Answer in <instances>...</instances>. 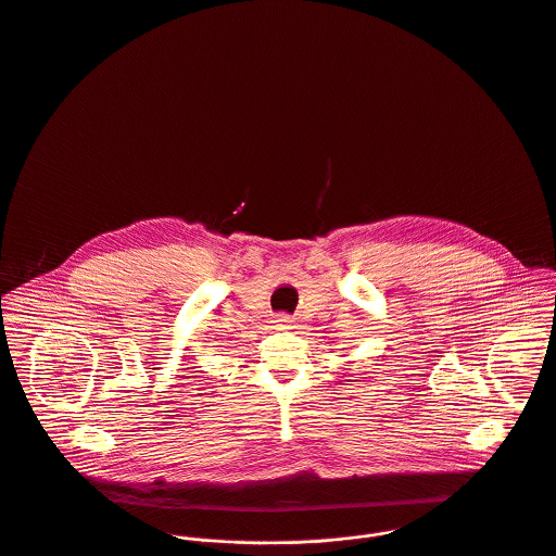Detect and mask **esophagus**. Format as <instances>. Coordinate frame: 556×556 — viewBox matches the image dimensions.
Wrapping results in <instances>:
<instances>
[{
  "instance_id": "1",
  "label": "esophagus",
  "mask_w": 556,
  "mask_h": 556,
  "mask_svg": "<svg viewBox=\"0 0 556 556\" xmlns=\"http://www.w3.org/2000/svg\"><path fill=\"white\" fill-rule=\"evenodd\" d=\"M273 324H275L277 328L286 330V328H292V317H290V315H286V313H281V315H275Z\"/></svg>"
}]
</instances>
